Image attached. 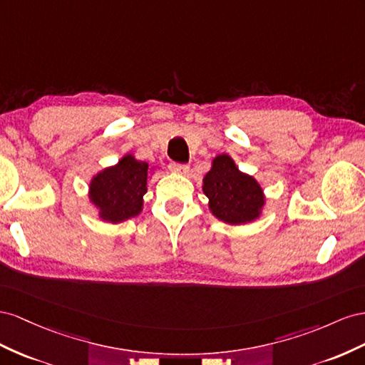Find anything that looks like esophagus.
I'll return each mask as SVG.
<instances>
[{
  "label": "esophagus",
  "instance_id": "1",
  "mask_svg": "<svg viewBox=\"0 0 365 365\" xmlns=\"http://www.w3.org/2000/svg\"><path fill=\"white\" fill-rule=\"evenodd\" d=\"M170 170L173 171V173H177V174H186L190 171V165H185V163H175V162H173L171 165H170Z\"/></svg>",
  "mask_w": 365,
  "mask_h": 365
}]
</instances>
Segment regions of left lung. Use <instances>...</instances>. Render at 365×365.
Here are the masks:
<instances>
[{
  "label": "left lung",
  "instance_id": "left-lung-1",
  "mask_svg": "<svg viewBox=\"0 0 365 365\" xmlns=\"http://www.w3.org/2000/svg\"><path fill=\"white\" fill-rule=\"evenodd\" d=\"M202 191L207 207L227 225H247L263 214L266 195L254 175L240 171L231 155L218 154L203 177Z\"/></svg>",
  "mask_w": 365,
  "mask_h": 365
}]
</instances>
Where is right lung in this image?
Instances as JSON below:
<instances>
[{
  "label": "right lung",
  "mask_w": 365,
  "mask_h": 365,
  "mask_svg": "<svg viewBox=\"0 0 365 365\" xmlns=\"http://www.w3.org/2000/svg\"><path fill=\"white\" fill-rule=\"evenodd\" d=\"M154 168H148L147 162L138 160L128 153L116 165L93 175L88 183V200L96 207L101 220L118 225L138 217L143 210L147 180Z\"/></svg>",
  "instance_id": "add662e5"
}]
</instances>
